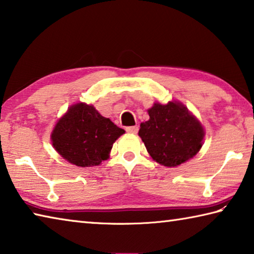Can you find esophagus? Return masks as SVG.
Instances as JSON below:
<instances>
[{
	"label": "esophagus",
	"instance_id": "34e87169",
	"mask_svg": "<svg viewBox=\"0 0 254 254\" xmlns=\"http://www.w3.org/2000/svg\"><path fill=\"white\" fill-rule=\"evenodd\" d=\"M126 130L128 133H133V134H135V133H137V131H139V127H137L136 126H134V127H127Z\"/></svg>",
	"mask_w": 254,
	"mask_h": 254
}]
</instances>
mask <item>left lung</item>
Segmentation results:
<instances>
[{"label":"left lung","instance_id":"left-lung-1","mask_svg":"<svg viewBox=\"0 0 254 254\" xmlns=\"http://www.w3.org/2000/svg\"><path fill=\"white\" fill-rule=\"evenodd\" d=\"M148 113L150 119L140 124L139 135L154 161L177 167L199 151L204 127L182 103H154Z\"/></svg>","mask_w":254,"mask_h":254}]
</instances>
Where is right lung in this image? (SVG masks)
<instances>
[{
  "label": "right lung",
  "instance_id": "1",
  "mask_svg": "<svg viewBox=\"0 0 254 254\" xmlns=\"http://www.w3.org/2000/svg\"><path fill=\"white\" fill-rule=\"evenodd\" d=\"M124 132L93 105L77 103L59 119L51 133V142L68 162L92 167L109 158L113 143Z\"/></svg>",
  "mask_w": 254,
  "mask_h": 254
}]
</instances>
